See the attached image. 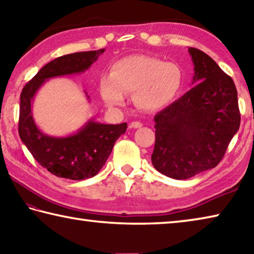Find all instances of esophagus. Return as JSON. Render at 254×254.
<instances>
[{
	"label": "esophagus",
	"instance_id": "34e87169",
	"mask_svg": "<svg viewBox=\"0 0 254 254\" xmlns=\"http://www.w3.org/2000/svg\"><path fill=\"white\" fill-rule=\"evenodd\" d=\"M130 127H133V128H140L141 127H142V123L137 122V121H134V122H132V123L130 124Z\"/></svg>",
	"mask_w": 254,
	"mask_h": 254
}]
</instances>
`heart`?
I'll return each mask as SVG.
<instances>
[{"label": "heart", "mask_w": 254, "mask_h": 254, "mask_svg": "<svg viewBox=\"0 0 254 254\" xmlns=\"http://www.w3.org/2000/svg\"><path fill=\"white\" fill-rule=\"evenodd\" d=\"M184 86V72L175 63H165L147 55H132L119 59L110 75L100 79V95L107 106L124 103V93H132L137 109L156 112L171 104Z\"/></svg>", "instance_id": "b5f03b06"}]
</instances>
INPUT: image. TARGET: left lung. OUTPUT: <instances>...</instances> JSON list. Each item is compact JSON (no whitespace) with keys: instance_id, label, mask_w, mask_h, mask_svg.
<instances>
[{"instance_id":"left-lung-1","label":"left lung","mask_w":254,"mask_h":254,"mask_svg":"<svg viewBox=\"0 0 254 254\" xmlns=\"http://www.w3.org/2000/svg\"><path fill=\"white\" fill-rule=\"evenodd\" d=\"M194 87L154 117L151 161L159 173L188 179L215 168L240 127L233 79L201 50L189 48Z\"/></svg>"}]
</instances>
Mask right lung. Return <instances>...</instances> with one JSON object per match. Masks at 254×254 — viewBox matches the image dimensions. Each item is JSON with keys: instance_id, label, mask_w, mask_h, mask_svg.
<instances>
[{"instance_id": "obj_1", "label": "right lung", "mask_w": 254, "mask_h": 254, "mask_svg": "<svg viewBox=\"0 0 254 254\" xmlns=\"http://www.w3.org/2000/svg\"><path fill=\"white\" fill-rule=\"evenodd\" d=\"M104 51H83L56 58L42 67L21 93L19 135L33 158L57 177L83 180L97 175L105 165L115 141L126 133L127 124H104L91 119L72 134L48 135L34 122L33 98L47 80L85 72ZM85 94L87 96V93ZM87 98L89 100V96Z\"/></svg>"}]
</instances>
